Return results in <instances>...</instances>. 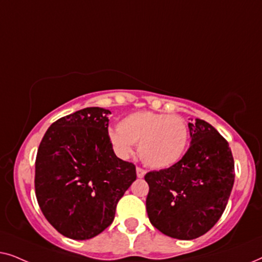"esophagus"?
Wrapping results in <instances>:
<instances>
[{
  "label": "esophagus",
  "mask_w": 262,
  "mask_h": 262,
  "mask_svg": "<svg viewBox=\"0 0 262 262\" xmlns=\"http://www.w3.org/2000/svg\"><path fill=\"white\" fill-rule=\"evenodd\" d=\"M136 173H137V177L138 178H143L145 175V173L146 171L143 169V168H141V167H137L136 168Z\"/></svg>",
  "instance_id": "34e87169"
}]
</instances>
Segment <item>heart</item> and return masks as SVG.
<instances>
[{"label": "heart", "mask_w": 262, "mask_h": 262, "mask_svg": "<svg viewBox=\"0 0 262 262\" xmlns=\"http://www.w3.org/2000/svg\"><path fill=\"white\" fill-rule=\"evenodd\" d=\"M189 131L186 121L170 114L137 112L125 117L119 127L110 131V141L118 155L126 159L138 144L146 166L155 169L174 166L184 157Z\"/></svg>", "instance_id": "1"}]
</instances>
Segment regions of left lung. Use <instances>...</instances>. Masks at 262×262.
<instances>
[{"label":"left lung","mask_w":262,"mask_h":262,"mask_svg":"<svg viewBox=\"0 0 262 262\" xmlns=\"http://www.w3.org/2000/svg\"><path fill=\"white\" fill-rule=\"evenodd\" d=\"M191 145L167 169L145 174L146 212L157 230L193 239L217 223L235 180L234 157L223 136L205 120L188 123Z\"/></svg>","instance_id":"left-lung-1"}]
</instances>
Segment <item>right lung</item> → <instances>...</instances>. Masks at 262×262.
<instances>
[{"label":"right lung","instance_id":"1","mask_svg":"<svg viewBox=\"0 0 262 262\" xmlns=\"http://www.w3.org/2000/svg\"><path fill=\"white\" fill-rule=\"evenodd\" d=\"M108 110L87 107L59 118L35 157L34 187L49 223L73 239H88L112 224L116 207L136 180V166L118 159Z\"/></svg>","mask_w":262,"mask_h":262}]
</instances>
